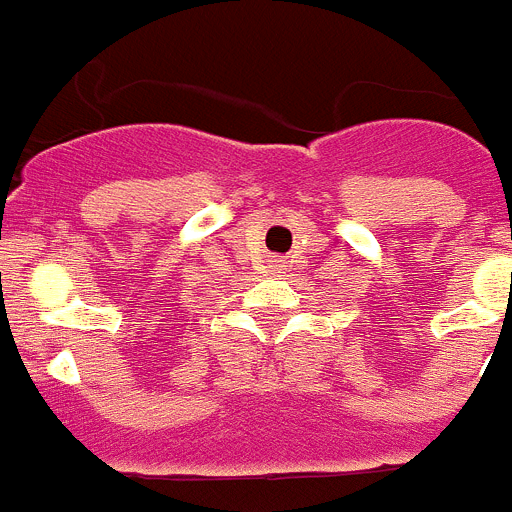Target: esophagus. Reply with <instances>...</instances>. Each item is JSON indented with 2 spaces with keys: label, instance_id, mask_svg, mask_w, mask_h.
<instances>
[{
  "label": "esophagus",
  "instance_id": "esophagus-1",
  "mask_svg": "<svg viewBox=\"0 0 512 512\" xmlns=\"http://www.w3.org/2000/svg\"><path fill=\"white\" fill-rule=\"evenodd\" d=\"M273 268H276V273H283V261H278L276 258V261H273Z\"/></svg>",
  "mask_w": 512,
  "mask_h": 512
}]
</instances>
